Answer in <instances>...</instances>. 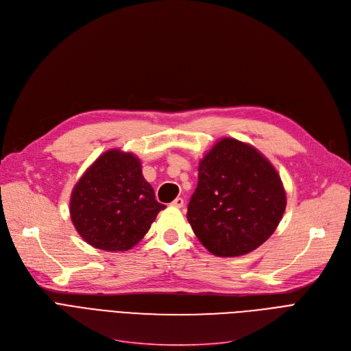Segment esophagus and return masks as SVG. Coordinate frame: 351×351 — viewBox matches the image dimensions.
<instances>
[{"label": "esophagus", "instance_id": "34e87169", "mask_svg": "<svg viewBox=\"0 0 351 351\" xmlns=\"http://www.w3.org/2000/svg\"><path fill=\"white\" fill-rule=\"evenodd\" d=\"M183 204H185V200H183L182 197H176L173 202H172V206H175V208H182L183 206Z\"/></svg>", "mask_w": 351, "mask_h": 351}]
</instances>
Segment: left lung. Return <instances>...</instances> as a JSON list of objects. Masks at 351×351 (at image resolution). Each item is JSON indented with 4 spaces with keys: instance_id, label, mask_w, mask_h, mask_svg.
Instances as JSON below:
<instances>
[{
    "instance_id": "1",
    "label": "left lung",
    "mask_w": 351,
    "mask_h": 351,
    "mask_svg": "<svg viewBox=\"0 0 351 351\" xmlns=\"http://www.w3.org/2000/svg\"><path fill=\"white\" fill-rule=\"evenodd\" d=\"M286 209V192L271 163L233 138L220 139L199 162L188 220L212 254L242 256L263 245Z\"/></svg>"
}]
</instances>
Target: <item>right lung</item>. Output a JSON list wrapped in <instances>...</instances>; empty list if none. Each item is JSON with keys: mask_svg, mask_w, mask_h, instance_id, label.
Listing matches in <instances>:
<instances>
[{"mask_svg": "<svg viewBox=\"0 0 351 351\" xmlns=\"http://www.w3.org/2000/svg\"><path fill=\"white\" fill-rule=\"evenodd\" d=\"M166 206L142 175L141 160L119 149L102 154L71 195L72 223L84 241L101 250L132 249Z\"/></svg>", "mask_w": 351, "mask_h": 351, "instance_id": "obj_1", "label": "right lung"}]
</instances>
